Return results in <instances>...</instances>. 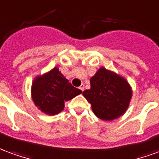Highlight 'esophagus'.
I'll return each instance as SVG.
<instances>
[{"label": "esophagus", "mask_w": 159, "mask_h": 159, "mask_svg": "<svg viewBox=\"0 0 159 159\" xmlns=\"http://www.w3.org/2000/svg\"><path fill=\"white\" fill-rule=\"evenodd\" d=\"M79 88H80V91H84V84H82Z\"/></svg>", "instance_id": "1"}]
</instances>
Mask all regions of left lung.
<instances>
[{"instance_id":"8db88e82","label":"left lung","mask_w":159,"mask_h":159,"mask_svg":"<svg viewBox=\"0 0 159 159\" xmlns=\"http://www.w3.org/2000/svg\"><path fill=\"white\" fill-rule=\"evenodd\" d=\"M91 89L83 91L95 115L112 121L125 114L132 97V89L125 78L102 67L90 80Z\"/></svg>"}]
</instances>
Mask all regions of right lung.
<instances>
[{
    "mask_svg": "<svg viewBox=\"0 0 159 159\" xmlns=\"http://www.w3.org/2000/svg\"><path fill=\"white\" fill-rule=\"evenodd\" d=\"M81 93L82 91L74 87L57 67L36 76L31 85L34 103L42 113L51 116L61 113L64 109V102Z\"/></svg>",
    "mask_w": 159,
    "mask_h": 159,
    "instance_id": "add662e5",
    "label": "right lung"
}]
</instances>
